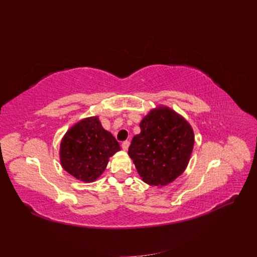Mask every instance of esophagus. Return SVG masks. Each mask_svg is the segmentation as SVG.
<instances>
[{"label":"esophagus","instance_id":"34e87169","mask_svg":"<svg viewBox=\"0 0 257 257\" xmlns=\"http://www.w3.org/2000/svg\"><path fill=\"white\" fill-rule=\"evenodd\" d=\"M121 147H122V149H123L124 151H126V150L128 149V147H130V142H128V141L123 142L122 145H121Z\"/></svg>","mask_w":257,"mask_h":257}]
</instances>
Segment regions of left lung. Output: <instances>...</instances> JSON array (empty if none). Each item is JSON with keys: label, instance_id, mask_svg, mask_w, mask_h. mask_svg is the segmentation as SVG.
Instances as JSON below:
<instances>
[{"label": "left lung", "instance_id": "8db88e82", "mask_svg": "<svg viewBox=\"0 0 257 257\" xmlns=\"http://www.w3.org/2000/svg\"><path fill=\"white\" fill-rule=\"evenodd\" d=\"M141 134L128 148L143 181L164 186L175 181L188 166L195 143L191 124L167 106H158L145 115Z\"/></svg>", "mask_w": 257, "mask_h": 257}]
</instances>
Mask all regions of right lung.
Wrapping results in <instances>:
<instances>
[{
	"instance_id": "1",
	"label": "right lung",
	"mask_w": 257,
	"mask_h": 257,
	"mask_svg": "<svg viewBox=\"0 0 257 257\" xmlns=\"http://www.w3.org/2000/svg\"><path fill=\"white\" fill-rule=\"evenodd\" d=\"M118 151L119 143L94 115L80 120L66 132L60 145V162L77 180L90 183L104 173L109 158Z\"/></svg>"
}]
</instances>
